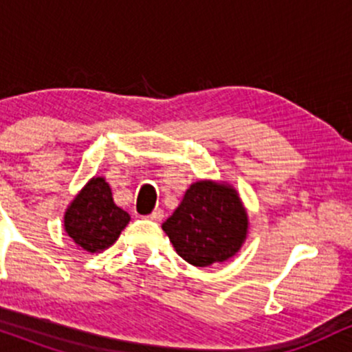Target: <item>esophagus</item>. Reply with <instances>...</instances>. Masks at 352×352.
Here are the masks:
<instances>
[{
    "label": "esophagus",
    "instance_id": "34e87169",
    "mask_svg": "<svg viewBox=\"0 0 352 352\" xmlns=\"http://www.w3.org/2000/svg\"><path fill=\"white\" fill-rule=\"evenodd\" d=\"M163 216H164V212L161 211V209H155V211H153L151 214L148 216V218L151 221H161V219H163Z\"/></svg>",
    "mask_w": 352,
    "mask_h": 352
}]
</instances>
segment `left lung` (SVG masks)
I'll return each instance as SVG.
<instances>
[{"instance_id": "8db88e82", "label": "left lung", "mask_w": 352, "mask_h": 352, "mask_svg": "<svg viewBox=\"0 0 352 352\" xmlns=\"http://www.w3.org/2000/svg\"><path fill=\"white\" fill-rule=\"evenodd\" d=\"M250 218L243 199L226 181L199 179L163 223L177 254L196 267L224 263L248 238Z\"/></svg>"}]
</instances>
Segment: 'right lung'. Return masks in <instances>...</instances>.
Masks as SVG:
<instances>
[{
	"instance_id": "obj_1",
	"label": "right lung",
	"mask_w": 352,
	"mask_h": 352,
	"mask_svg": "<svg viewBox=\"0 0 352 352\" xmlns=\"http://www.w3.org/2000/svg\"><path fill=\"white\" fill-rule=\"evenodd\" d=\"M131 216L116 206L104 176H93L73 197L65 211L66 234L88 254L108 250L116 243Z\"/></svg>"
}]
</instances>
